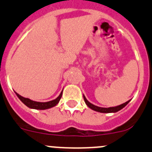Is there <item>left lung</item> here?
Instances as JSON below:
<instances>
[{
  "mask_svg": "<svg viewBox=\"0 0 152 152\" xmlns=\"http://www.w3.org/2000/svg\"><path fill=\"white\" fill-rule=\"evenodd\" d=\"M83 97H84V102H85V103L87 104V105L89 107V108H91V109L93 110V111H97V112H100V113H116V112H117V111H120L121 109H122V108H124V107H125L126 105H127V103L130 101V100H128V101L125 102L124 103H122V104L117 105V106H115V107L103 108V107L97 106V105H93V104H92L91 103H89L84 95H83Z\"/></svg>",
  "mask_w": 152,
  "mask_h": 152,
  "instance_id": "obj_1",
  "label": "left lung"
}]
</instances>
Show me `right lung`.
<instances>
[{"instance_id":"obj_1","label":"right lung","mask_w":152,"mask_h":152,"mask_svg":"<svg viewBox=\"0 0 152 152\" xmlns=\"http://www.w3.org/2000/svg\"><path fill=\"white\" fill-rule=\"evenodd\" d=\"M17 96L19 97L20 100L24 103L26 106H28V108H33V109H38V110H45L48 109V108H52V107L55 106L57 103L60 101V98H61L62 95H63V91L61 92V93L60 94L58 97L57 98L53 100H51V101L48 102H37L34 101V100H30L29 98H26V97H24L21 96V95H19L18 93L15 92Z\"/></svg>"}]
</instances>
